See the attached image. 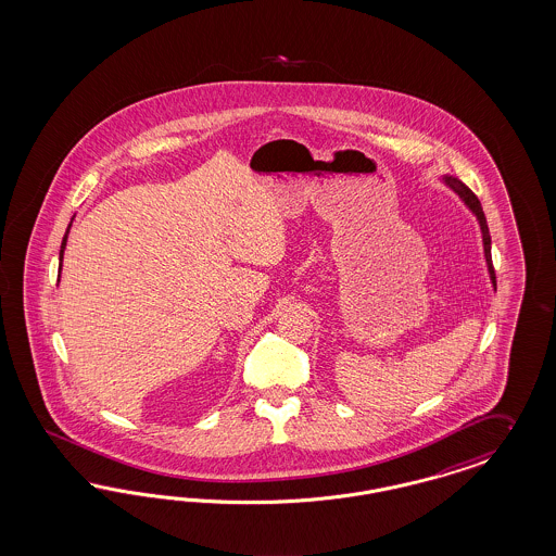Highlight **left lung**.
Wrapping results in <instances>:
<instances>
[{"label": "left lung", "instance_id": "left-lung-1", "mask_svg": "<svg viewBox=\"0 0 556 556\" xmlns=\"http://www.w3.org/2000/svg\"><path fill=\"white\" fill-rule=\"evenodd\" d=\"M445 185L454 192H458L459 199L468 205V210L472 211L479 219L480 231H482V244H484V258H486V267H489V275H491V283L493 288L497 289V277H495V268H493V258H491V233H489V226H486V217L484 211L480 207L479 197L470 191L464 182H459L458 178L454 176H443Z\"/></svg>", "mask_w": 556, "mask_h": 556}]
</instances>
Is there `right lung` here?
Here are the masks:
<instances>
[{
	"instance_id": "add662e5",
	"label": "right lung",
	"mask_w": 556,
	"mask_h": 556,
	"mask_svg": "<svg viewBox=\"0 0 556 556\" xmlns=\"http://www.w3.org/2000/svg\"><path fill=\"white\" fill-rule=\"evenodd\" d=\"M72 226V224H70ZM67 233H70V228L65 231V236H63V242H61V250H59V261H63V250H65V244H67Z\"/></svg>"
}]
</instances>
